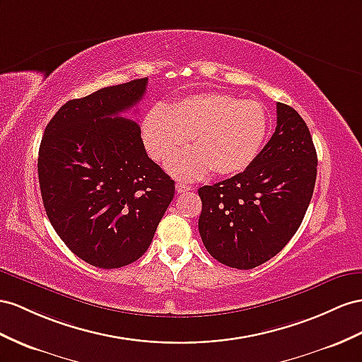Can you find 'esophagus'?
I'll return each mask as SVG.
<instances>
[{
	"label": "esophagus",
	"mask_w": 362,
	"mask_h": 362,
	"mask_svg": "<svg viewBox=\"0 0 362 362\" xmlns=\"http://www.w3.org/2000/svg\"><path fill=\"white\" fill-rule=\"evenodd\" d=\"M192 189V187L191 185H187V183H182V182H179V183H175V191H177L179 194H182V192H188V191H191Z\"/></svg>",
	"instance_id": "esophagus-1"
}]
</instances>
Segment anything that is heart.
<instances>
[{
  "mask_svg": "<svg viewBox=\"0 0 362 362\" xmlns=\"http://www.w3.org/2000/svg\"><path fill=\"white\" fill-rule=\"evenodd\" d=\"M269 132V116L257 100L225 93H206L154 107L142 122V139L153 159L168 160L192 137L196 150L168 163L175 177L196 180L214 170L218 175L242 173L260 153Z\"/></svg>",
  "mask_w": 362,
  "mask_h": 362,
  "instance_id": "1",
  "label": "heart"
}]
</instances>
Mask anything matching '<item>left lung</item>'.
I'll return each mask as SVG.
<instances>
[{"label":"left lung","instance_id":"8db88e82","mask_svg":"<svg viewBox=\"0 0 362 362\" xmlns=\"http://www.w3.org/2000/svg\"><path fill=\"white\" fill-rule=\"evenodd\" d=\"M308 125L278 102L276 128L249 168L199 189L202 242L217 262L252 269L271 260L300 228L317 180Z\"/></svg>","mask_w":362,"mask_h":362}]
</instances>
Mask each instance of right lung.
I'll list each match as a JSON object with an SVG mask.
<instances>
[{
	"label": "right lung",
	"instance_id": "right-lung-1",
	"mask_svg": "<svg viewBox=\"0 0 362 362\" xmlns=\"http://www.w3.org/2000/svg\"><path fill=\"white\" fill-rule=\"evenodd\" d=\"M148 79L71 99L52 117L38 177L53 229L81 260L117 269L141 258L174 197V180L148 157L134 120L120 117Z\"/></svg>",
	"mask_w": 362,
	"mask_h": 362
}]
</instances>
